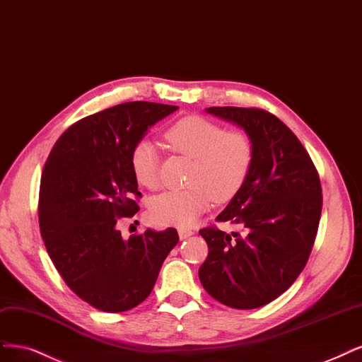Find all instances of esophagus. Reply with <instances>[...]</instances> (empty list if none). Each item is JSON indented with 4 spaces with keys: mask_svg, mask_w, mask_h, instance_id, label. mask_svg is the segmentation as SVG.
<instances>
[{
    "mask_svg": "<svg viewBox=\"0 0 362 362\" xmlns=\"http://www.w3.org/2000/svg\"><path fill=\"white\" fill-rule=\"evenodd\" d=\"M193 233H194V232H193L192 229H180V230H178V235H180L181 240L189 238V236H192Z\"/></svg>",
    "mask_w": 362,
    "mask_h": 362,
    "instance_id": "1",
    "label": "esophagus"
}]
</instances>
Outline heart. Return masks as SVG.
Here are the masks:
<instances>
[{"label":"heart","instance_id":"1","mask_svg":"<svg viewBox=\"0 0 362 362\" xmlns=\"http://www.w3.org/2000/svg\"><path fill=\"white\" fill-rule=\"evenodd\" d=\"M172 151L193 160L184 190H169L151 204V218L161 226L189 228L211 202L226 204L241 192L255 161V144L243 130H226L199 115L184 117L165 130ZM134 178L149 190L160 185V154L154 144L141 141L130 153Z\"/></svg>","mask_w":362,"mask_h":362}]
</instances>
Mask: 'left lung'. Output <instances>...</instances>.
Segmentation results:
<instances>
[{
  "label": "left lung",
  "instance_id": "8db88e82",
  "mask_svg": "<svg viewBox=\"0 0 362 362\" xmlns=\"http://www.w3.org/2000/svg\"><path fill=\"white\" fill-rule=\"evenodd\" d=\"M206 112L245 130L255 161L241 192L216 218L243 232L199 230L208 244L199 279L218 303L252 310L288 291L307 264L322 213L319 173L300 139L271 112L233 106Z\"/></svg>",
  "mask_w": 362,
  "mask_h": 362
}]
</instances>
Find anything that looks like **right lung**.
Here are the masks:
<instances>
[{"label": "right lung", "instance_id": "add662e5", "mask_svg": "<svg viewBox=\"0 0 362 362\" xmlns=\"http://www.w3.org/2000/svg\"><path fill=\"white\" fill-rule=\"evenodd\" d=\"M178 106L129 102L74 122L54 145L40 181L39 224L49 257L81 300L106 313L145 301L178 243L177 229L124 240L119 218L139 211L130 153Z\"/></svg>", "mask_w": 362, "mask_h": 362}]
</instances>
